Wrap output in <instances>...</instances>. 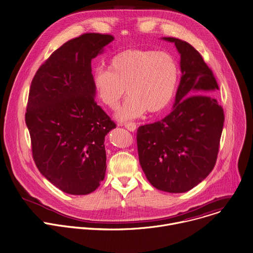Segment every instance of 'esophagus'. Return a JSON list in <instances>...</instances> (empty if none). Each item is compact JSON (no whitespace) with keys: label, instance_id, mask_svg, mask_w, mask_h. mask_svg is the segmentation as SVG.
<instances>
[{"label":"esophagus","instance_id":"esophagus-1","mask_svg":"<svg viewBox=\"0 0 253 253\" xmlns=\"http://www.w3.org/2000/svg\"><path fill=\"white\" fill-rule=\"evenodd\" d=\"M125 128L129 130L130 132H134L136 130V124L135 123H127L125 124Z\"/></svg>","mask_w":253,"mask_h":253}]
</instances>
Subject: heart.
I'll list each match as a JSON object with an SVG mask.
<instances>
[{"label":"heart","mask_w":253,"mask_h":253,"mask_svg":"<svg viewBox=\"0 0 253 253\" xmlns=\"http://www.w3.org/2000/svg\"><path fill=\"white\" fill-rule=\"evenodd\" d=\"M109 69L98 68L93 84L100 101L115 109L126 92L129 97L116 117L130 121L147 110L157 113L165 109L174 97L179 80V65L168 51L131 48L114 55Z\"/></svg>","instance_id":"1"}]
</instances>
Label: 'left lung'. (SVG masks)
<instances>
[{
    "label": "left lung",
    "instance_id": "8db88e82",
    "mask_svg": "<svg viewBox=\"0 0 253 253\" xmlns=\"http://www.w3.org/2000/svg\"><path fill=\"white\" fill-rule=\"evenodd\" d=\"M174 42L181 54L182 77L174 109L161 121L140 126V165L153 187L185 193L204 181L216 162L224 113L212 96L217 82L201 53L189 42Z\"/></svg>",
    "mask_w": 253,
    "mask_h": 253
}]
</instances>
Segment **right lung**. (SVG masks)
Listing matches in <instances>:
<instances>
[{
    "label": "right lung",
    "mask_w": 253,
    "mask_h": 253,
    "mask_svg": "<svg viewBox=\"0 0 253 253\" xmlns=\"http://www.w3.org/2000/svg\"><path fill=\"white\" fill-rule=\"evenodd\" d=\"M113 40L97 33L72 39L32 80L25 119L34 161L42 176L70 195L94 192L105 177L104 138L116 124L94 99L91 59Z\"/></svg>",
    "instance_id": "1"
}]
</instances>
